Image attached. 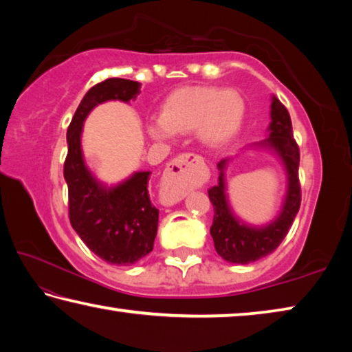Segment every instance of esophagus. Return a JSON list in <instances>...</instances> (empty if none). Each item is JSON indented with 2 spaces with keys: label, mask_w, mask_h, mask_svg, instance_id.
I'll use <instances>...</instances> for the list:
<instances>
[{
  "label": "esophagus",
  "mask_w": 352,
  "mask_h": 352,
  "mask_svg": "<svg viewBox=\"0 0 352 352\" xmlns=\"http://www.w3.org/2000/svg\"><path fill=\"white\" fill-rule=\"evenodd\" d=\"M204 158L195 153H183L168 163L160 186L164 204L172 205L184 199L188 190L192 188L197 170L204 168Z\"/></svg>",
  "instance_id": "esophagus-1"
}]
</instances>
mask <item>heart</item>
Returning <instances> with one entry per match:
<instances>
[{
  "label": "heart",
  "mask_w": 352,
  "mask_h": 352,
  "mask_svg": "<svg viewBox=\"0 0 352 352\" xmlns=\"http://www.w3.org/2000/svg\"><path fill=\"white\" fill-rule=\"evenodd\" d=\"M245 102L234 90L217 87H183L166 98L162 116H152L146 124L147 133L157 141L175 133L197 135L204 144L222 147L242 127Z\"/></svg>",
  "instance_id": "1"
}]
</instances>
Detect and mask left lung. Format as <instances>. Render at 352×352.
<instances>
[{"instance_id": "1", "label": "left lung", "mask_w": 352, "mask_h": 352, "mask_svg": "<svg viewBox=\"0 0 352 352\" xmlns=\"http://www.w3.org/2000/svg\"><path fill=\"white\" fill-rule=\"evenodd\" d=\"M270 118L269 136L264 141L256 142L254 146L275 153L285 169L287 190L276 219L267 225L253 226L234 216L228 201L225 182V168L228 164V158L217 164L220 170L219 184L208 190L214 206V219L210 230L214 247L219 256L233 264H250L275 252L287 236L289 228L300 210L301 188L298 180L300 148L294 140L289 111L275 96H272Z\"/></svg>"}]
</instances>
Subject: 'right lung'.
<instances>
[{"mask_svg":"<svg viewBox=\"0 0 352 352\" xmlns=\"http://www.w3.org/2000/svg\"><path fill=\"white\" fill-rule=\"evenodd\" d=\"M141 83L111 77L87 91L67 132L63 177L68 184L69 222L85 245L111 265H132L153 250L158 210L148 197V170L107 186L91 174L82 153L83 121L107 100H135Z\"/></svg>","mask_w":352,"mask_h":352,"instance_id":"1","label":"right lung"}]
</instances>
